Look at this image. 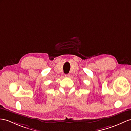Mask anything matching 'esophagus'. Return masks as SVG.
<instances>
[{
	"mask_svg": "<svg viewBox=\"0 0 131 131\" xmlns=\"http://www.w3.org/2000/svg\"><path fill=\"white\" fill-rule=\"evenodd\" d=\"M70 75L69 74V73H68V74H65V77H69Z\"/></svg>",
	"mask_w": 131,
	"mask_h": 131,
	"instance_id": "1",
	"label": "esophagus"
}]
</instances>
